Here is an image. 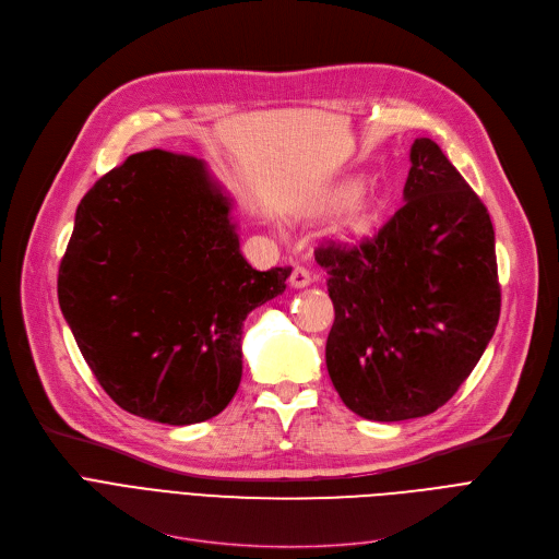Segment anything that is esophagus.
I'll return each mask as SVG.
<instances>
[{
    "mask_svg": "<svg viewBox=\"0 0 559 559\" xmlns=\"http://www.w3.org/2000/svg\"><path fill=\"white\" fill-rule=\"evenodd\" d=\"M310 283H312V276H310V272L306 267H295V270H292V274H289V285L292 287L301 289V287H308Z\"/></svg>",
    "mask_w": 559,
    "mask_h": 559,
    "instance_id": "1",
    "label": "esophagus"
}]
</instances>
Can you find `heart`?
Masks as SVG:
<instances>
[{
  "instance_id": "1",
  "label": "heart",
  "mask_w": 559,
  "mask_h": 559,
  "mask_svg": "<svg viewBox=\"0 0 559 559\" xmlns=\"http://www.w3.org/2000/svg\"><path fill=\"white\" fill-rule=\"evenodd\" d=\"M365 183L358 179H346L337 186H333L324 197H321L314 205H312V215H333L347 209L350 204L352 209L346 213L342 226H340V235L342 240H350L358 242L365 240L367 235H371L385 213V199L380 194H364Z\"/></svg>"
}]
</instances>
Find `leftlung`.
<instances>
[{"label":"left lung","instance_id":"1","mask_svg":"<svg viewBox=\"0 0 559 559\" xmlns=\"http://www.w3.org/2000/svg\"><path fill=\"white\" fill-rule=\"evenodd\" d=\"M409 160L405 203L373 238L314 251L335 308L326 367L344 405L371 421L442 407L501 314L485 203L430 138L415 140Z\"/></svg>","mask_w":559,"mask_h":559}]
</instances>
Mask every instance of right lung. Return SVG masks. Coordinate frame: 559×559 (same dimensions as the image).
I'll return each mask as SVG.
<instances>
[{"label": "right lung", "mask_w": 559, "mask_h": 559, "mask_svg": "<svg viewBox=\"0 0 559 559\" xmlns=\"http://www.w3.org/2000/svg\"><path fill=\"white\" fill-rule=\"evenodd\" d=\"M289 272L245 260L230 199L203 160L150 150L81 199L58 304L117 405L190 426L238 392L245 319L283 295Z\"/></svg>", "instance_id": "1"}]
</instances>
